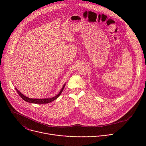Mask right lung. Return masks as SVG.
<instances>
[{"instance_id": "obj_1", "label": "right lung", "mask_w": 146, "mask_h": 146, "mask_svg": "<svg viewBox=\"0 0 146 146\" xmlns=\"http://www.w3.org/2000/svg\"><path fill=\"white\" fill-rule=\"evenodd\" d=\"M65 87V83L64 84V85L62 87L61 90L60 91V92L58 93V95H56V96L52 97V98H44V99H32V98H29L28 97H27L26 96H25L24 95H23L21 92H19L18 89H17L16 88L15 90L17 91V92H18V94H19V95L21 96V98H23L25 101L29 102V103H36V104H46V103H50L54 100H55V99H56L61 94V93L63 91V90L64 89Z\"/></svg>"}]
</instances>
